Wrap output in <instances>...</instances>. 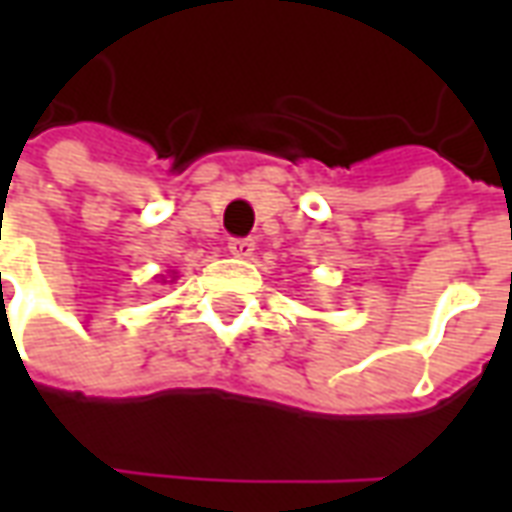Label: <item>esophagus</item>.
Instances as JSON below:
<instances>
[{
	"label": "esophagus",
	"mask_w": 512,
	"mask_h": 512,
	"mask_svg": "<svg viewBox=\"0 0 512 512\" xmlns=\"http://www.w3.org/2000/svg\"><path fill=\"white\" fill-rule=\"evenodd\" d=\"M227 249L235 257H252V252H255V238H230Z\"/></svg>",
	"instance_id": "1"
}]
</instances>
